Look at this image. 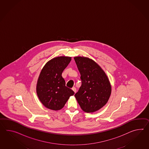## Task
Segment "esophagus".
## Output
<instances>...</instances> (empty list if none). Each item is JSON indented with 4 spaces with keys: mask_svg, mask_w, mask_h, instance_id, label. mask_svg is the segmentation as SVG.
I'll use <instances>...</instances> for the list:
<instances>
[{
    "mask_svg": "<svg viewBox=\"0 0 149 149\" xmlns=\"http://www.w3.org/2000/svg\"><path fill=\"white\" fill-rule=\"evenodd\" d=\"M72 90H73V91H74V92L75 93H76V88L75 87H73V88H72Z\"/></svg>",
    "mask_w": 149,
    "mask_h": 149,
    "instance_id": "esophagus-1",
    "label": "esophagus"
}]
</instances>
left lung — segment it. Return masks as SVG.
Listing matches in <instances>:
<instances>
[{
  "label": "left lung",
  "mask_w": 149,
  "mask_h": 149,
  "mask_svg": "<svg viewBox=\"0 0 149 149\" xmlns=\"http://www.w3.org/2000/svg\"><path fill=\"white\" fill-rule=\"evenodd\" d=\"M81 74L82 85L75 97L86 113H94L106 104L111 93V86L104 70L91 58L74 57Z\"/></svg>",
  "instance_id": "8db88e82"
}]
</instances>
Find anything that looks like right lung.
Wrapping results in <instances>:
<instances>
[{
	"label": "right lung",
	"instance_id": "obj_1",
	"mask_svg": "<svg viewBox=\"0 0 149 149\" xmlns=\"http://www.w3.org/2000/svg\"><path fill=\"white\" fill-rule=\"evenodd\" d=\"M72 60L69 56H58L51 59L44 65L38 77L36 91L42 104L53 110L61 109L70 96L74 94L65 87L62 73Z\"/></svg>",
	"mask_w": 149,
	"mask_h": 149
}]
</instances>
